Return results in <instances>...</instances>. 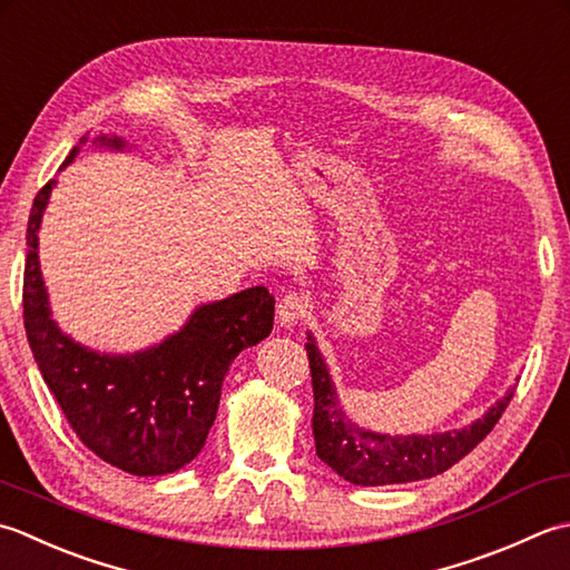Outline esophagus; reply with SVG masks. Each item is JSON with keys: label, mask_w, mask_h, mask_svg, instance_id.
<instances>
[{"label": "esophagus", "mask_w": 570, "mask_h": 570, "mask_svg": "<svg viewBox=\"0 0 570 570\" xmlns=\"http://www.w3.org/2000/svg\"><path fill=\"white\" fill-rule=\"evenodd\" d=\"M275 315H277V324H281V327H285V330L295 327V324L307 315V299L297 293H287L281 297V302H277Z\"/></svg>", "instance_id": "obj_1"}]
</instances>
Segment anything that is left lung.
I'll return each instance as SVG.
<instances>
[{
  "instance_id": "obj_1",
  "label": "left lung",
  "mask_w": 570,
  "mask_h": 570,
  "mask_svg": "<svg viewBox=\"0 0 570 570\" xmlns=\"http://www.w3.org/2000/svg\"><path fill=\"white\" fill-rule=\"evenodd\" d=\"M305 350L309 356L312 391H315L312 433H315L317 455L352 484H405L435 478V474L450 470L482 443L514 396V389H509L482 417L458 428V431L431 435L376 433L354 423L344 413L327 362H324L312 332H307Z\"/></svg>"
}]
</instances>
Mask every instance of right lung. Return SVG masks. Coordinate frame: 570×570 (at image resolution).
<instances>
[{
	"label": "right lung",
	"instance_id": "obj_1",
	"mask_svg": "<svg viewBox=\"0 0 570 570\" xmlns=\"http://www.w3.org/2000/svg\"><path fill=\"white\" fill-rule=\"evenodd\" d=\"M88 139L80 137L61 169ZM92 145L115 153L127 149L118 135H100ZM53 187L56 179L37 194L27 226L24 327L33 362L80 443L100 460L137 478L177 472L206 443L228 366L271 334L275 297L255 285L204 302L179 332L147 350H90L58 327L43 285L39 228Z\"/></svg>",
	"mask_w": 570,
	"mask_h": 570
}]
</instances>
